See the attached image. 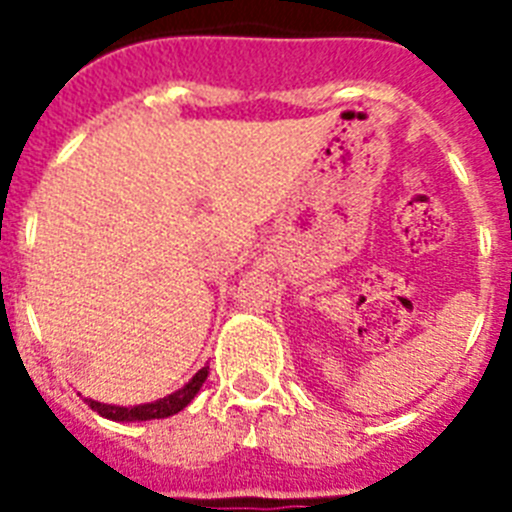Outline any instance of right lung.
Segmentation results:
<instances>
[{
	"label": "right lung",
	"mask_w": 512,
	"mask_h": 512,
	"mask_svg": "<svg viewBox=\"0 0 512 512\" xmlns=\"http://www.w3.org/2000/svg\"><path fill=\"white\" fill-rule=\"evenodd\" d=\"M207 369L210 366H202L200 372L194 374L187 384H184L182 390H176L174 395L164 397V400L156 402H146V405H133V408H122V405H104V402L97 400H87L89 408L97 410L102 418L107 420H117V423H133V420H156V418H169V415H176L179 410H184L189 402L197 397L200 387L205 384L207 379Z\"/></svg>",
	"instance_id": "add662e5"
}]
</instances>
